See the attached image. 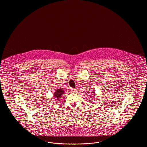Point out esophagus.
<instances>
[{"label":"esophagus","instance_id":"esophagus-1","mask_svg":"<svg viewBox=\"0 0 147 147\" xmlns=\"http://www.w3.org/2000/svg\"><path fill=\"white\" fill-rule=\"evenodd\" d=\"M71 92H75V91H76V89H74V88H71Z\"/></svg>","mask_w":147,"mask_h":147}]
</instances>
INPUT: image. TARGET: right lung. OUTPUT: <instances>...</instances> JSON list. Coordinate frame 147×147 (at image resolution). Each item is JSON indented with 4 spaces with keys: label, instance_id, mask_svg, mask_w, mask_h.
Returning a JSON list of instances; mask_svg holds the SVG:
<instances>
[{
    "label": "right lung",
    "instance_id": "add662e5",
    "mask_svg": "<svg viewBox=\"0 0 147 147\" xmlns=\"http://www.w3.org/2000/svg\"><path fill=\"white\" fill-rule=\"evenodd\" d=\"M64 92V91L62 90L61 89H58V90L55 92L54 96H55L57 99H59V98H60V97L62 96V95H63V94Z\"/></svg>",
    "mask_w": 147,
    "mask_h": 147
}]
</instances>
